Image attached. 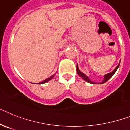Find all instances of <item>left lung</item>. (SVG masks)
<instances>
[{"label":"left lung","mask_w":130,"mask_h":130,"mask_svg":"<svg viewBox=\"0 0 130 130\" xmlns=\"http://www.w3.org/2000/svg\"><path fill=\"white\" fill-rule=\"evenodd\" d=\"M119 66H120V64H119L118 65V66H116V68L115 69L113 70V71L111 72H110V73H109V74H107L105 75V76H104V80H103V81L102 82H100V84H104V83H105V82H107V81H108V80H109V79H110V78H111V77L113 76V75L114 74V73L116 72V70H117V69H118V68L119 67ZM76 70H77V73H78V74L79 75V76H80L81 77V78H83L84 80H86V82H90V83H91V84H96V82H92V81H91V80H90V79H89L88 77L86 76L85 74H84L82 72H81L80 71V70H79V68H78V65H77V66H76Z\"/></svg>","instance_id":"8db88e82"}]
</instances>
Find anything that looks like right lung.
<instances>
[{
    "mask_svg": "<svg viewBox=\"0 0 130 130\" xmlns=\"http://www.w3.org/2000/svg\"><path fill=\"white\" fill-rule=\"evenodd\" d=\"M54 75H55V74H54L53 76H50V78H47V79H46V80H44L43 82H40V83H39V84H44V83H46V82H48V81H49V80H51V79H52V78H53L54 76Z\"/></svg>",
    "mask_w": 130,
    "mask_h": 130,
    "instance_id": "obj_1",
    "label": "right lung"
}]
</instances>
